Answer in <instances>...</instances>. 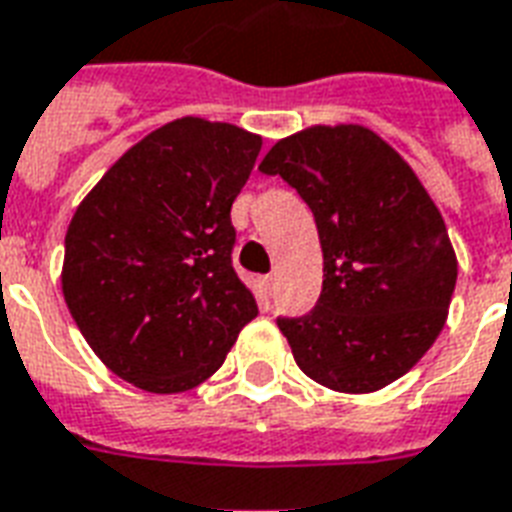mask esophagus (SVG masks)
<instances>
[{"label": "esophagus", "mask_w": 512, "mask_h": 512, "mask_svg": "<svg viewBox=\"0 0 512 512\" xmlns=\"http://www.w3.org/2000/svg\"><path fill=\"white\" fill-rule=\"evenodd\" d=\"M261 283H264V288H267V291H275V275H264V278H261Z\"/></svg>", "instance_id": "1"}]
</instances>
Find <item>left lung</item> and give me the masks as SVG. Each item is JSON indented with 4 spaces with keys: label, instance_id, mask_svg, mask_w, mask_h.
I'll return each instance as SVG.
<instances>
[{
    "label": "left lung",
    "instance_id": "left-lung-1",
    "mask_svg": "<svg viewBox=\"0 0 512 512\" xmlns=\"http://www.w3.org/2000/svg\"><path fill=\"white\" fill-rule=\"evenodd\" d=\"M313 210L324 288L299 318H278L299 370L370 394L413 370L443 332L456 253L432 197L386 140L359 124L310 126L259 164Z\"/></svg>",
    "mask_w": 512,
    "mask_h": 512
}]
</instances>
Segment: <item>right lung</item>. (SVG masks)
<instances>
[{"instance_id":"right-lung-1","label":"right lung","mask_w":512,"mask_h":512,"mask_svg":"<svg viewBox=\"0 0 512 512\" xmlns=\"http://www.w3.org/2000/svg\"><path fill=\"white\" fill-rule=\"evenodd\" d=\"M261 137L178 118L107 169L69 221L61 291L99 359L180 394L224 364L259 307L232 267V202Z\"/></svg>"}]
</instances>
